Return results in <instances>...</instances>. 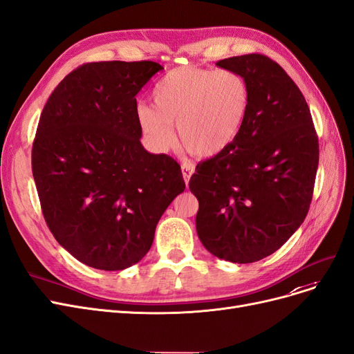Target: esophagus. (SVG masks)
I'll return each instance as SVG.
<instances>
[{
	"label": "esophagus",
	"instance_id": "obj_1",
	"mask_svg": "<svg viewBox=\"0 0 354 354\" xmlns=\"http://www.w3.org/2000/svg\"><path fill=\"white\" fill-rule=\"evenodd\" d=\"M181 171H183V177H185V183H186V186H187V185H189V181H190L192 174L194 173V167H193V164H190V162H183V165H181Z\"/></svg>",
	"mask_w": 354,
	"mask_h": 354
}]
</instances>
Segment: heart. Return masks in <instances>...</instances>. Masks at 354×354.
<instances>
[{
	"label": "heart",
	"mask_w": 354,
	"mask_h": 354,
	"mask_svg": "<svg viewBox=\"0 0 354 354\" xmlns=\"http://www.w3.org/2000/svg\"><path fill=\"white\" fill-rule=\"evenodd\" d=\"M153 106L140 104L136 117L143 135L158 152L174 143V129L185 148L196 156H214L234 142L245 121L249 89L231 70L178 67L152 89Z\"/></svg>",
	"instance_id": "1"
}]
</instances>
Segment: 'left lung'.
<instances>
[{
	"label": "left lung",
	"instance_id": "1",
	"mask_svg": "<svg viewBox=\"0 0 354 354\" xmlns=\"http://www.w3.org/2000/svg\"><path fill=\"white\" fill-rule=\"evenodd\" d=\"M216 66L245 79L249 104L234 142L190 178L196 231L216 258L252 263L281 248L306 218L318 136L306 100L275 61L248 54Z\"/></svg>",
	"mask_w": 354,
	"mask_h": 354
}]
</instances>
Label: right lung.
<instances>
[{
    "mask_svg": "<svg viewBox=\"0 0 354 354\" xmlns=\"http://www.w3.org/2000/svg\"><path fill=\"white\" fill-rule=\"evenodd\" d=\"M160 70L153 61L84 64L42 109L32 171L44 218L59 245L95 270L138 263L186 187L177 161L140 143L136 95Z\"/></svg>",
    "mask_w": 354,
    "mask_h": 354,
    "instance_id": "add662e5",
    "label": "right lung"
}]
</instances>
